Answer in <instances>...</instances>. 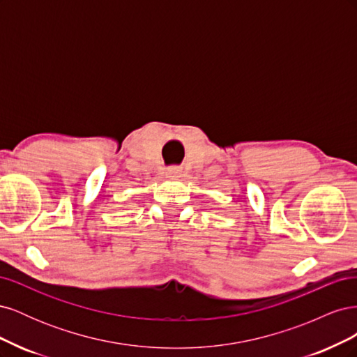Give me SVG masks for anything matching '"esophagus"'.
<instances>
[{
    "mask_svg": "<svg viewBox=\"0 0 357 357\" xmlns=\"http://www.w3.org/2000/svg\"><path fill=\"white\" fill-rule=\"evenodd\" d=\"M167 176L168 177H180L181 176V168L180 167H169V168H167Z\"/></svg>",
    "mask_w": 357,
    "mask_h": 357,
    "instance_id": "34e87169",
    "label": "esophagus"
}]
</instances>
